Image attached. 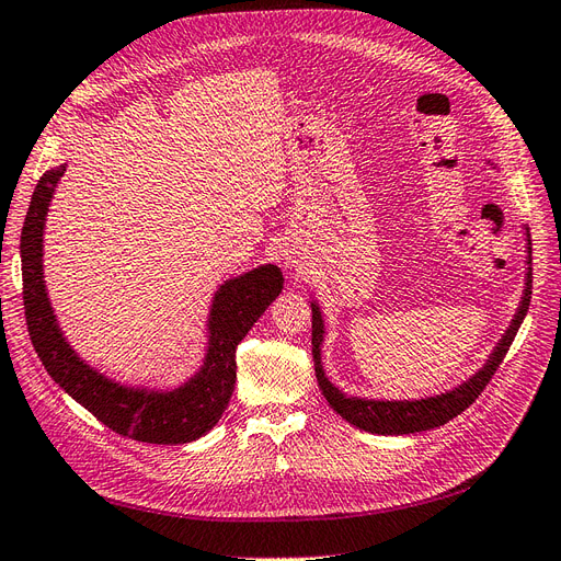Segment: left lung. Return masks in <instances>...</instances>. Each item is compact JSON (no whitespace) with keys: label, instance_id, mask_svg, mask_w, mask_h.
Listing matches in <instances>:
<instances>
[{"label":"left lung","instance_id":"left-lung-1","mask_svg":"<svg viewBox=\"0 0 561 561\" xmlns=\"http://www.w3.org/2000/svg\"><path fill=\"white\" fill-rule=\"evenodd\" d=\"M527 263L531 265V247H529ZM529 302H531V267L527 273V286H524L519 310L511 323V329L505 331V335L499 340V347L494 350L490 360H486V366L459 389L433 396V399H422V401H364V399H350V396L335 389L321 368L323 321H321L319 307L312 302V354H314L319 389L323 391L329 405L340 414L342 420H347L350 424L364 428L368 433H379V436H403V433H417V431L443 426L449 420H455L457 414H461L468 405H473L478 396L484 391V387L490 385L492 375L499 370V366L503 364V356L508 354L513 345L519 323L529 310Z\"/></svg>","mask_w":561,"mask_h":561}]
</instances>
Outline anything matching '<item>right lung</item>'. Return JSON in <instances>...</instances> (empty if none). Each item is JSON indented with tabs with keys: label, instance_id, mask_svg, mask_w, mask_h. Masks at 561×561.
<instances>
[{
	"label": "right lung",
	"instance_id": "add662e5",
	"mask_svg": "<svg viewBox=\"0 0 561 561\" xmlns=\"http://www.w3.org/2000/svg\"><path fill=\"white\" fill-rule=\"evenodd\" d=\"M62 174L65 165L44 172L32 193L21 232L23 305L34 352L71 399L121 436L156 445H182L205 436L221 420L232 396L238 379V360H234L238 345L267 310V305L282 294V270L277 265H261L226 282L216 291L205 366L184 387L168 393L118 387L88 368L67 345L44 288V224L53 191Z\"/></svg>",
	"mask_w": 561,
	"mask_h": 561
}]
</instances>
